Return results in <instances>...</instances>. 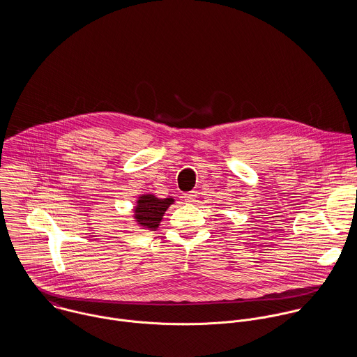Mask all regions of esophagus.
Masks as SVG:
<instances>
[{"instance_id":"obj_1","label":"esophagus","mask_w":357,"mask_h":357,"mask_svg":"<svg viewBox=\"0 0 357 357\" xmlns=\"http://www.w3.org/2000/svg\"><path fill=\"white\" fill-rule=\"evenodd\" d=\"M183 198H184V202H185V204H194L195 199H197V191H191V192H188V194H184Z\"/></svg>"}]
</instances>
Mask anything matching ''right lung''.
Masks as SVG:
<instances>
[{
    "label": "right lung",
    "mask_w": 357,
    "mask_h": 357,
    "mask_svg": "<svg viewBox=\"0 0 357 357\" xmlns=\"http://www.w3.org/2000/svg\"><path fill=\"white\" fill-rule=\"evenodd\" d=\"M174 202L173 198L159 199L153 194L140 195L137 199V204L135 206V220L136 222L143 227V229H156L165 211L169 206Z\"/></svg>",
    "instance_id": "1"
}]
</instances>
